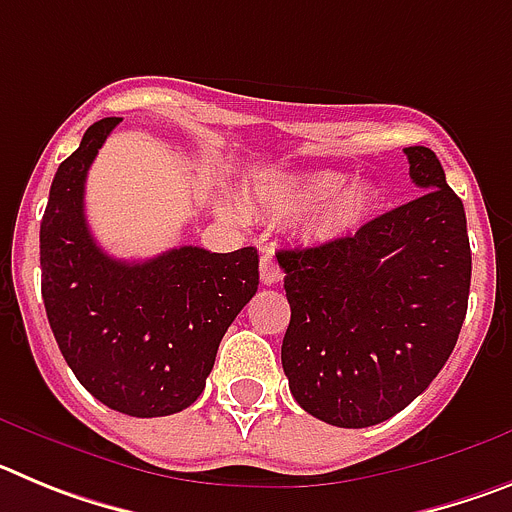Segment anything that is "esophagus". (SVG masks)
Here are the masks:
<instances>
[{
    "instance_id": "1",
    "label": "esophagus",
    "mask_w": 512,
    "mask_h": 512,
    "mask_svg": "<svg viewBox=\"0 0 512 512\" xmlns=\"http://www.w3.org/2000/svg\"><path fill=\"white\" fill-rule=\"evenodd\" d=\"M259 271H261V282L264 284H277L279 279H282V269H279L277 259H274V251H269V248L261 251Z\"/></svg>"
}]
</instances>
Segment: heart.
Returning <instances> with one entry per match:
<instances>
[{"label":"heart","instance_id":"b5f03b06","mask_svg":"<svg viewBox=\"0 0 512 512\" xmlns=\"http://www.w3.org/2000/svg\"><path fill=\"white\" fill-rule=\"evenodd\" d=\"M261 202L279 210H320L315 220L318 238H336V235L356 230L374 210L377 194L369 184H346V176L338 171H307L297 176L271 179L259 189Z\"/></svg>","mask_w":512,"mask_h":512}]
</instances>
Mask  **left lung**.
<instances>
[{"label":"left lung","mask_w":512,"mask_h":512,"mask_svg":"<svg viewBox=\"0 0 512 512\" xmlns=\"http://www.w3.org/2000/svg\"><path fill=\"white\" fill-rule=\"evenodd\" d=\"M420 197L354 235L279 251L292 318L282 366L312 418L366 428L436 379L467 315V215L425 146L405 148Z\"/></svg>","instance_id":"8db88e82"}]
</instances>
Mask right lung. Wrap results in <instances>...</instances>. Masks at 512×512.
<instances>
[{
	"label": "right lung",
	"mask_w": 512,
	"mask_h": 512,
	"mask_svg": "<svg viewBox=\"0 0 512 512\" xmlns=\"http://www.w3.org/2000/svg\"><path fill=\"white\" fill-rule=\"evenodd\" d=\"M120 122H94L53 176L40 287L58 348L87 392L117 413L161 418L205 390L225 330L259 289V253L182 246L148 261L104 253L84 215V184Z\"/></svg>",
	"instance_id": "right-lung-1"
}]
</instances>
